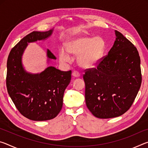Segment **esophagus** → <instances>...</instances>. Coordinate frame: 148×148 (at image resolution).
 <instances>
[{"label":"esophagus","mask_w":148,"mask_h":148,"mask_svg":"<svg viewBox=\"0 0 148 148\" xmlns=\"http://www.w3.org/2000/svg\"><path fill=\"white\" fill-rule=\"evenodd\" d=\"M72 75H73L74 77H78L80 76L79 73L77 71H74L72 72Z\"/></svg>","instance_id":"esophagus-1"}]
</instances>
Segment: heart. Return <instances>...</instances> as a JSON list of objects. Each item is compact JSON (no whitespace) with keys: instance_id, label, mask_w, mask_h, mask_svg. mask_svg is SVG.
Wrapping results in <instances>:
<instances>
[{"instance_id":"obj_1","label":"heart","mask_w":148,"mask_h":148,"mask_svg":"<svg viewBox=\"0 0 148 148\" xmlns=\"http://www.w3.org/2000/svg\"><path fill=\"white\" fill-rule=\"evenodd\" d=\"M106 48V42L101 37L80 36L66 42V49H61L59 53L62 62L71 61L69 53L77 57V63L84 69L96 66L101 61Z\"/></svg>"}]
</instances>
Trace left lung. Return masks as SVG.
<instances>
[{
  "mask_svg": "<svg viewBox=\"0 0 148 148\" xmlns=\"http://www.w3.org/2000/svg\"><path fill=\"white\" fill-rule=\"evenodd\" d=\"M108 54L97 68L84 74L87 108L101 119L118 117L128 110L141 86L142 74L138 51L121 32Z\"/></svg>",
  "mask_w": 148,
  "mask_h": 148,
  "instance_id": "left-lung-1",
  "label": "left lung"
}]
</instances>
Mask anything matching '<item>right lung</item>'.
<instances>
[{
    "mask_svg": "<svg viewBox=\"0 0 148 148\" xmlns=\"http://www.w3.org/2000/svg\"><path fill=\"white\" fill-rule=\"evenodd\" d=\"M53 31H33L27 34L12 49L7 61L8 94L20 113L32 121H46L59 114L65 89L71 80V71H61L48 66L40 73L31 74L23 68L22 56L28 43L46 39ZM47 57L48 61L56 59L49 49Z\"/></svg>",
    "mask_w": 148,
    "mask_h": 148,
    "instance_id": "1",
    "label": "right lung"
}]
</instances>
